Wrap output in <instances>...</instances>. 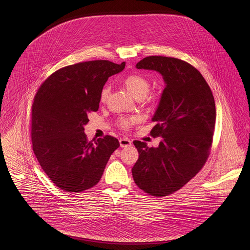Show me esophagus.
<instances>
[{
	"label": "esophagus",
	"mask_w": 250,
	"mask_h": 250,
	"mask_svg": "<svg viewBox=\"0 0 250 250\" xmlns=\"http://www.w3.org/2000/svg\"><path fill=\"white\" fill-rule=\"evenodd\" d=\"M119 143H120L121 147H129V146L132 145V142L129 139H127V138L120 139L119 140Z\"/></svg>",
	"instance_id": "obj_1"
}]
</instances>
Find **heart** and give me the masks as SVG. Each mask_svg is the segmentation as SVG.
I'll use <instances>...</instances> for the list:
<instances>
[{
	"label": "heart",
	"mask_w": 250,
	"mask_h": 250,
	"mask_svg": "<svg viewBox=\"0 0 250 250\" xmlns=\"http://www.w3.org/2000/svg\"><path fill=\"white\" fill-rule=\"evenodd\" d=\"M123 83L126 86V88L128 89V91L136 98L141 99L144 98L147 101L151 102L154 101V96L152 95H148L147 92L149 91L151 83L150 80L144 76L143 74L141 73H131L129 75H127L124 79H123ZM109 95V86L105 85L100 93V100L101 102H106L107 97ZM135 121L134 118H121L119 119V126L121 128H128L133 122Z\"/></svg>",
	"instance_id": "1"
}]
</instances>
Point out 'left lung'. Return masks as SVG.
Wrapping results in <instances>:
<instances>
[{
  "mask_svg": "<svg viewBox=\"0 0 250 250\" xmlns=\"http://www.w3.org/2000/svg\"><path fill=\"white\" fill-rule=\"evenodd\" d=\"M138 69L155 70L167 83L152 120L150 135L163 140L157 148L135 141L139 160L132 168L137 186L164 197L177 191L205 165L213 143L215 105L204 77L191 64L168 57H146Z\"/></svg>",
  "mask_w": 250,
  "mask_h": 250,
  "instance_id": "1",
  "label": "left lung"
}]
</instances>
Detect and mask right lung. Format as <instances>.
I'll list each match as a JSON object with an SVG mask.
<instances>
[{"instance_id":"1","label":"right lung","mask_w":250,"mask_h":250,"mask_svg":"<svg viewBox=\"0 0 250 250\" xmlns=\"http://www.w3.org/2000/svg\"><path fill=\"white\" fill-rule=\"evenodd\" d=\"M125 62L90 61L62 67L40 85L31 111L33 150L43 171L62 190L81 192L100 181L117 139L87 141L83 126L97 111L108 77Z\"/></svg>"}]
</instances>
